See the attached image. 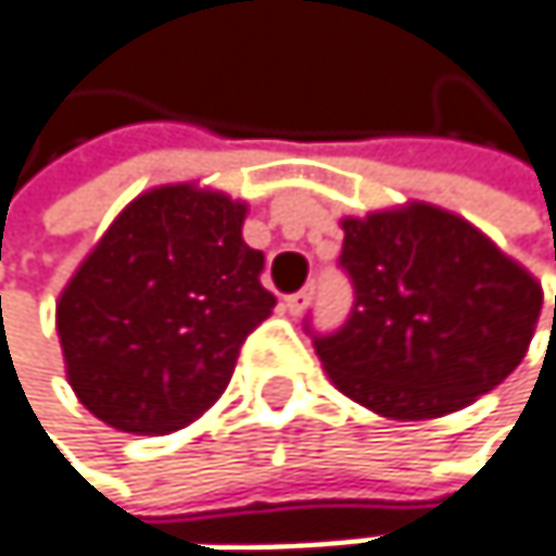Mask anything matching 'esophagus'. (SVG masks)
Wrapping results in <instances>:
<instances>
[{
    "instance_id": "obj_1",
    "label": "esophagus",
    "mask_w": 556,
    "mask_h": 556,
    "mask_svg": "<svg viewBox=\"0 0 556 556\" xmlns=\"http://www.w3.org/2000/svg\"><path fill=\"white\" fill-rule=\"evenodd\" d=\"M312 302V289H299V292H292V295H286V308L292 312V315H299V312H305V305Z\"/></svg>"
}]
</instances>
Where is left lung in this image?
<instances>
[{
    "label": "left lung",
    "mask_w": 556,
    "mask_h": 556,
    "mask_svg": "<svg viewBox=\"0 0 556 556\" xmlns=\"http://www.w3.org/2000/svg\"><path fill=\"white\" fill-rule=\"evenodd\" d=\"M341 228L351 315L331 334L308 321L305 331L344 395L399 421L441 418L521 364L541 282L483 231L428 202L344 218Z\"/></svg>",
    "instance_id": "8db88e82"
}]
</instances>
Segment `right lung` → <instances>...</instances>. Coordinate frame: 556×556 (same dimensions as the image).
I'll list each match as a JSON object with an SVG mask.
<instances>
[{
  "label": "right lung",
  "mask_w": 556,
  "mask_h": 556,
  "mask_svg": "<svg viewBox=\"0 0 556 556\" xmlns=\"http://www.w3.org/2000/svg\"><path fill=\"white\" fill-rule=\"evenodd\" d=\"M248 205L192 182L138 195L56 302L76 399L105 425L167 434L228 387L248 334L274 312Z\"/></svg>",
  "instance_id": "right-lung-1"
}]
</instances>
